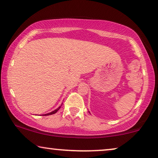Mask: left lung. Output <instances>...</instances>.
Returning a JSON list of instances; mask_svg holds the SVG:
<instances>
[{"label":"left lung","instance_id":"left-lung-1","mask_svg":"<svg viewBox=\"0 0 158 158\" xmlns=\"http://www.w3.org/2000/svg\"><path fill=\"white\" fill-rule=\"evenodd\" d=\"M88 112H89V111H88ZM89 113H90V112H89Z\"/></svg>","mask_w":158,"mask_h":158}]
</instances>
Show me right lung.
I'll list each match as a JSON object with an SVG mask.
<instances>
[{"instance_id": "add662e5", "label": "right lung", "mask_w": 158, "mask_h": 158, "mask_svg": "<svg viewBox=\"0 0 158 158\" xmlns=\"http://www.w3.org/2000/svg\"><path fill=\"white\" fill-rule=\"evenodd\" d=\"M62 104H61V105H60V106H59V107H58V108H57V109L54 110V111H51V112H49V113H47V114H44V116H48V115H52V114H55V113H56V112H57V111H58V110H59V109H60V107H61V106H62Z\"/></svg>"}]
</instances>
